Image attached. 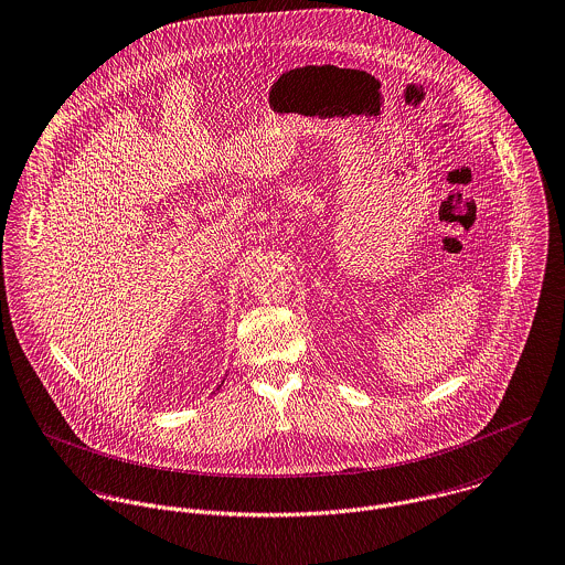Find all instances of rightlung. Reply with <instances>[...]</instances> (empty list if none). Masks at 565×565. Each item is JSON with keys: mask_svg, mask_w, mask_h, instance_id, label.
<instances>
[{"mask_svg": "<svg viewBox=\"0 0 565 565\" xmlns=\"http://www.w3.org/2000/svg\"><path fill=\"white\" fill-rule=\"evenodd\" d=\"M222 383H224V381H222Z\"/></svg>", "mask_w": 565, "mask_h": 565, "instance_id": "add662e5", "label": "right lung"}]
</instances>
